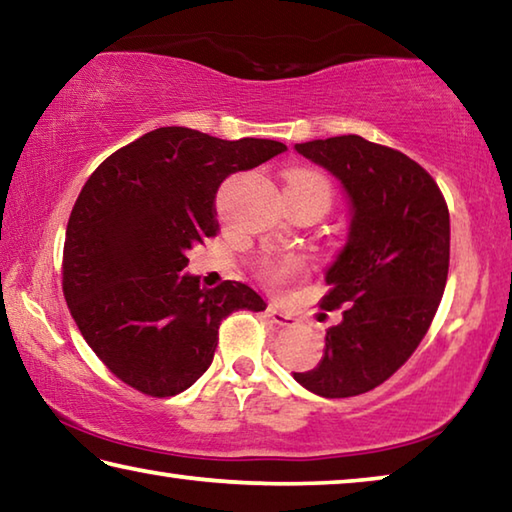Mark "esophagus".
I'll list each match as a JSON object with an SVG mask.
<instances>
[{
    "label": "esophagus",
    "instance_id": "obj_1",
    "mask_svg": "<svg viewBox=\"0 0 512 512\" xmlns=\"http://www.w3.org/2000/svg\"><path fill=\"white\" fill-rule=\"evenodd\" d=\"M266 314H268V318L273 320L275 325H280V327H287V325H296V318H293L291 314H287V311H282V309H277L275 305H271L266 309Z\"/></svg>",
    "mask_w": 512,
    "mask_h": 512
}]
</instances>
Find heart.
I'll list each match as a JSON object with an SVG mask.
<instances>
[{
  "label": "heart",
  "mask_w": 512,
  "mask_h": 512,
  "mask_svg": "<svg viewBox=\"0 0 512 512\" xmlns=\"http://www.w3.org/2000/svg\"><path fill=\"white\" fill-rule=\"evenodd\" d=\"M289 180H311V183H318V185H323L327 189L325 178L318 176V173H314V171L296 169V171L289 173ZM300 268H302V262L298 257H284V259H277V262L262 264V275L266 277L268 282L282 284V282H287L289 277L298 275Z\"/></svg>",
  "instance_id": "1"
}]
</instances>
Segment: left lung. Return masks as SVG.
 Wrapping results in <instances>:
<instances>
[{
  "label": "left lung",
  "instance_id": "1",
  "mask_svg": "<svg viewBox=\"0 0 512 512\" xmlns=\"http://www.w3.org/2000/svg\"><path fill=\"white\" fill-rule=\"evenodd\" d=\"M327 169L350 201L348 241L327 268L320 307H343L314 370L293 379L320 397H352L384 384L427 334L449 271V210L409 155L359 135L296 144Z\"/></svg>",
  "mask_w": 512,
  "mask_h": 512
}]
</instances>
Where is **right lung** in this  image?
<instances>
[{
	"instance_id": "add662e5",
	"label": "right lung",
	"mask_w": 512,
	"mask_h": 512,
	"mask_svg": "<svg viewBox=\"0 0 512 512\" xmlns=\"http://www.w3.org/2000/svg\"><path fill=\"white\" fill-rule=\"evenodd\" d=\"M284 151L275 140L164 126L112 153L83 185L67 221L63 293L83 339L124 384L151 397L187 391L210 368L221 320L266 309L248 284L201 289L180 271L187 250L219 230L223 180Z\"/></svg>"
}]
</instances>
